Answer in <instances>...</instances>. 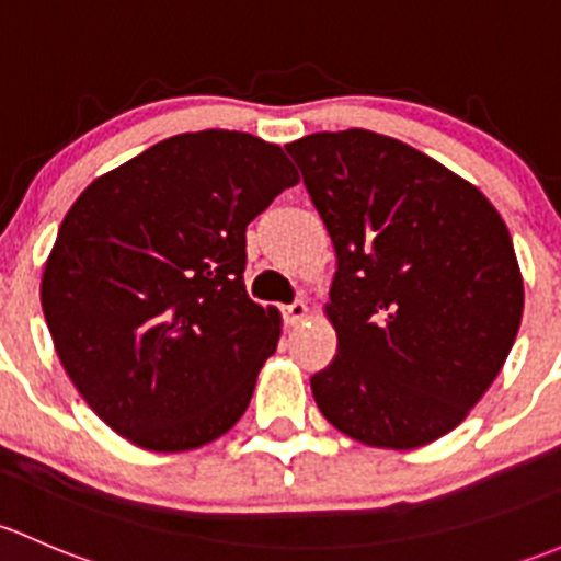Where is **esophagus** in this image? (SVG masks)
Returning a JSON list of instances; mask_svg holds the SVG:
<instances>
[{
	"instance_id": "obj_1",
	"label": "esophagus",
	"mask_w": 561,
	"mask_h": 561,
	"mask_svg": "<svg viewBox=\"0 0 561 561\" xmlns=\"http://www.w3.org/2000/svg\"><path fill=\"white\" fill-rule=\"evenodd\" d=\"M308 313H310V308H308V302H302V299H297V302L288 305V308L283 310L288 327H299V323L308 319Z\"/></svg>"
}]
</instances>
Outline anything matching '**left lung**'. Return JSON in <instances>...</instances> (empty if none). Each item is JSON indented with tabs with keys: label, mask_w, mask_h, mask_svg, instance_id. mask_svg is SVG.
<instances>
[{
	"label": "left lung",
	"mask_w": 561,
	"mask_h": 561,
	"mask_svg": "<svg viewBox=\"0 0 561 561\" xmlns=\"http://www.w3.org/2000/svg\"><path fill=\"white\" fill-rule=\"evenodd\" d=\"M337 253V356L316 405L373 448L426 446L478 405L513 348L524 278L511 232L472 183L394 137L316 131L288 142Z\"/></svg>",
	"instance_id": "obj_1"
}]
</instances>
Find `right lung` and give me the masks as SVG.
<instances>
[{
	"label": "right lung",
	"instance_id": "obj_1",
	"mask_svg": "<svg viewBox=\"0 0 561 561\" xmlns=\"http://www.w3.org/2000/svg\"><path fill=\"white\" fill-rule=\"evenodd\" d=\"M299 183L280 146L245 131L167 137L69 207L39 299L89 408L146 451L232 430L280 337L245 291V227Z\"/></svg>",
	"mask_w": 561,
	"mask_h": 561
}]
</instances>
